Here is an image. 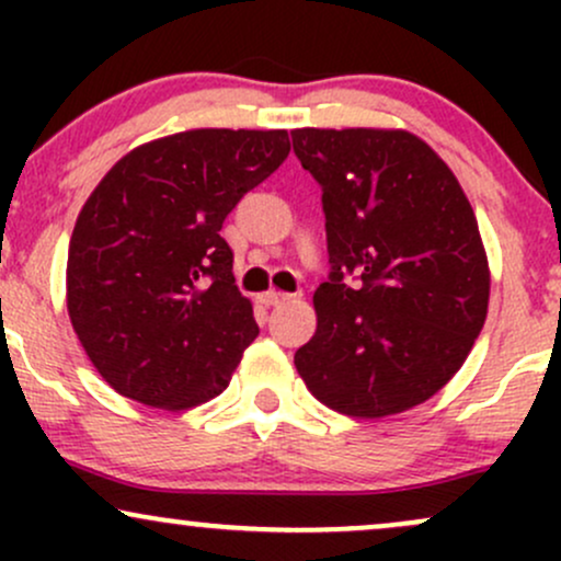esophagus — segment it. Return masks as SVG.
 <instances>
[{"mask_svg":"<svg viewBox=\"0 0 561 561\" xmlns=\"http://www.w3.org/2000/svg\"><path fill=\"white\" fill-rule=\"evenodd\" d=\"M289 298H293V295L276 293V289H268V293L259 295V300L263 302V306H279V302H285V300H289Z\"/></svg>","mask_w":561,"mask_h":561,"instance_id":"34e87169","label":"esophagus"}]
</instances>
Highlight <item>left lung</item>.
Masks as SVG:
<instances>
[{"instance_id": "8db88e82", "label": "left lung", "mask_w": 561, "mask_h": 561, "mask_svg": "<svg viewBox=\"0 0 561 561\" xmlns=\"http://www.w3.org/2000/svg\"><path fill=\"white\" fill-rule=\"evenodd\" d=\"M293 150L321 186L330 253L298 375L345 416L401 414L461 369L485 324L478 218L454 171L401 128H295Z\"/></svg>"}]
</instances>
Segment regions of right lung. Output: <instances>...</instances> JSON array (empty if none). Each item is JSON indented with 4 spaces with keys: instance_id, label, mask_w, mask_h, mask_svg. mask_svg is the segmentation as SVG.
Returning <instances> with one entry per match:
<instances>
[{
    "instance_id": "add662e5",
    "label": "right lung",
    "mask_w": 561,
    "mask_h": 561,
    "mask_svg": "<svg viewBox=\"0 0 561 561\" xmlns=\"http://www.w3.org/2000/svg\"><path fill=\"white\" fill-rule=\"evenodd\" d=\"M287 156L282 128H195L137 147L96 184L70 237L68 313L115 392L182 411L227 390L259 324L218 231Z\"/></svg>"
}]
</instances>
